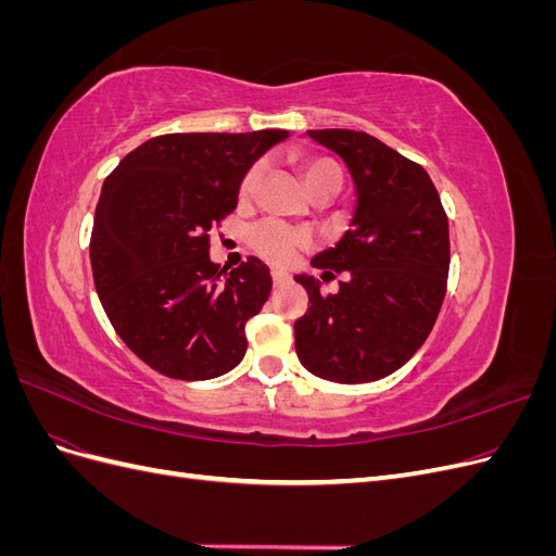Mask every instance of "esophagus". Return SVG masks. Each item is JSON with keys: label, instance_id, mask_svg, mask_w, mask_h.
I'll return each mask as SVG.
<instances>
[{"label": "esophagus", "instance_id": "obj_1", "mask_svg": "<svg viewBox=\"0 0 556 556\" xmlns=\"http://www.w3.org/2000/svg\"><path fill=\"white\" fill-rule=\"evenodd\" d=\"M271 278H274V285H276V288H280V285H288V282H290V276L285 274V271H278V268H274V271H271Z\"/></svg>", "mask_w": 556, "mask_h": 556}]
</instances>
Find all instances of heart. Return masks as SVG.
<instances>
[{"label":"heart","mask_w":556,"mask_h":556,"mask_svg":"<svg viewBox=\"0 0 556 556\" xmlns=\"http://www.w3.org/2000/svg\"><path fill=\"white\" fill-rule=\"evenodd\" d=\"M262 178V164L250 166L248 174L241 180V199H250L257 192V185ZM304 178L308 182V188L313 190L315 185L325 182V180H336L341 182V169L339 164L327 160V157H315L306 162L304 166ZM250 245L255 248V252L268 262L276 264H290L301 250L311 245V239L306 231L294 229L290 225H285L280 220H264L250 229Z\"/></svg>","instance_id":"1"}]
</instances>
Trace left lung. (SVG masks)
<instances>
[{
    "label": "left lung",
    "mask_w": 556,
    "mask_h": 556,
    "mask_svg": "<svg viewBox=\"0 0 556 556\" xmlns=\"http://www.w3.org/2000/svg\"><path fill=\"white\" fill-rule=\"evenodd\" d=\"M350 169L357 206L343 239L313 257L323 280L301 274L311 306L294 323L299 362L343 384L394 374L422 348L441 313L450 271V229L429 174L366 131L311 129Z\"/></svg>",
    "instance_id": "obj_1"
}]
</instances>
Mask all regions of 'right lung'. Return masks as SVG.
<instances>
[{
  "mask_svg": "<svg viewBox=\"0 0 556 556\" xmlns=\"http://www.w3.org/2000/svg\"><path fill=\"white\" fill-rule=\"evenodd\" d=\"M285 129L164 134L121 160L97 201L90 262L99 301L125 345L157 374L211 380L245 355V323L271 274L248 257L227 274L208 231L237 208L241 180Z\"/></svg>",
  "mask_w": 556,
  "mask_h": 556,
  "instance_id": "right-lung-1",
  "label": "right lung"
}]
</instances>
